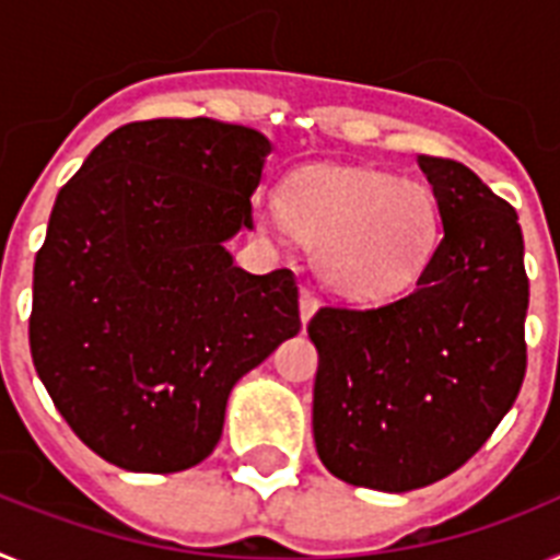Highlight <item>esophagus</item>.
Masks as SVG:
<instances>
[{"instance_id": "1", "label": "esophagus", "mask_w": 560, "mask_h": 560, "mask_svg": "<svg viewBox=\"0 0 560 560\" xmlns=\"http://www.w3.org/2000/svg\"><path fill=\"white\" fill-rule=\"evenodd\" d=\"M317 308H320V300H317V294H314L312 289L300 291V320H303V326L312 320Z\"/></svg>"}]
</instances>
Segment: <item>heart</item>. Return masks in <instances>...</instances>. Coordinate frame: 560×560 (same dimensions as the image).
I'll use <instances>...</instances> for the list:
<instances>
[{"label":"heart","instance_id":"b5f03b06","mask_svg":"<svg viewBox=\"0 0 560 560\" xmlns=\"http://www.w3.org/2000/svg\"><path fill=\"white\" fill-rule=\"evenodd\" d=\"M271 220L312 246L323 283L354 303L395 300L415 289L443 237L432 188L360 165L294 171Z\"/></svg>","mask_w":560,"mask_h":560}]
</instances>
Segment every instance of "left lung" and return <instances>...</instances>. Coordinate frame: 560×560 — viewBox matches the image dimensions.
Wrapping results in <instances>:
<instances>
[{
    "mask_svg": "<svg viewBox=\"0 0 560 560\" xmlns=\"http://www.w3.org/2000/svg\"><path fill=\"white\" fill-rule=\"evenodd\" d=\"M441 206L435 260L377 308L326 306L317 349L314 446L352 487L409 492L469 460L512 409L526 372L529 280L510 202L455 160L418 156Z\"/></svg>",
    "mask_w": 560,
    "mask_h": 560,
    "instance_id": "8db88e82",
    "label": "left lung"
}]
</instances>
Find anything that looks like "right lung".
<instances>
[{
    "mask_svg": "<svg viewBox=\"0 0 560 560\" xmlns=\"http://www.w3.org/2000/svg\"><path fill=\"white\" fill-rule=\"evenodd\" d=\"M271 142L217 119L110 131L57 194L34 262L31 358L88 450L128 472L214 452L234 383L300 331L289 269L225 248L254 229Z\"/></svg>",
    "mask_w": 560,
    "mask_h": 560,
    "instance_id": "1",
    "label": "right lung"
}]
</instances>
